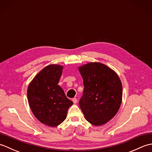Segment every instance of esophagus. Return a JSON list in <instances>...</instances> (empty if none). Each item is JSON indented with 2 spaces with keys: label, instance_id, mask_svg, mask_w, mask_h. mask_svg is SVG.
Segmentation results:
<instances>
[{
  "label": "esophagus",
  "instance_id": "34e87169",
  "mask_svg": "<svg viewBox=\"0 0 152 152\" xmlns=\"http://www.w3.org/2000/svg\"><path fill=\"white\" fill-rule=\"evenodd\" d=\"M72 101V102H74V104H76L77 101H78V100H77L76 98H73Z\"/></svg>",
  "mask_w": 152,
  "mask_h": 152
}]
</instances>
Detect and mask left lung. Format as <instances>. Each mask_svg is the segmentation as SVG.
Returning <instances> with one entry per match:
<instances>
[{"instance_id":"1","label":"left lung","mask_w":152,"mask_h":152,"mask_svg":"<svg viewBox=\"0 0 152 152\" xmlns=\"http://www.w3.org/2000/svg\"><path fill=\"white\" fill-rule=\"evenodd\" d=\"M83 89L79 101L86 120L99 126L110 120L118 112L122 100V85L114 71L100 63L79 68Z\"/></svg>"}]
</instances>
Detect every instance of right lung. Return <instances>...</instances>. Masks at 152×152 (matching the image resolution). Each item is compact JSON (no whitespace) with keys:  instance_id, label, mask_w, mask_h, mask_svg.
Instances as JSON below:
<instances>
[{"instance_id":"1","label":"right lung","mask_w":152,"mask_h":152,"mask_svg":"<svg viewBox=\"0 0 152 152\" xmlns=\"http://www.w3.org/2000/svg\"><path fill=\"white\" fill-rule=\"evenodd\" d=\"M62 70L60 65L46 66L34 77L27 89L28 102L33 114L50 127L61 124L66 117L68 109L73 104L58 85Z\"/></svg>"}]
</instances>
